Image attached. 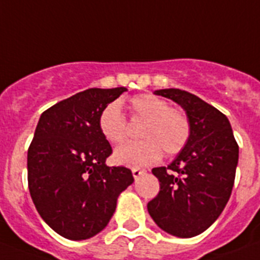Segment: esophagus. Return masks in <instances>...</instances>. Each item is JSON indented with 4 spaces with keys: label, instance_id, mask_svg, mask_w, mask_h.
<instances>
[{
    "label": "esophagus",
    "instance_id": "34e87169",
    "mask_svg": "<svg viewBox=\"0 0 260 260\" xmlns=\"http://www.w3.org/2000/svg\"><path fill=\"white\" fill-rule=\"evenodd\" d=\"M132 174H133V178H135V179H139V178L141 177L143 174H145V170H143V169L135 168V169H132Z\"/></svg>",
    "mask_w": 260,
    "mask_h": 260
}]
</instances>
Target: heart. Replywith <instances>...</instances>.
<instances>
[{"label":"heart","mask_w":260,"mask_h":260,"mask_svg":"<svg viewBox=\"0 0 260 260\" xmlns=\"http://www.w3.org/2000/svg\"><path fill=\"white\" fill-rule=\"evenodd\" d=\"M132 121H144L139 143L125 144L116 149V164L141 168L157 162L162 155L178 154L187 145L191 123L183 110L170 107L165 99L153 94H140L129 101ZM99 131L112 145L124 143L128 136V123L119 103L106 106L99 115Z\"/></svg>","instance_id":"heart-1"}]
</instances>
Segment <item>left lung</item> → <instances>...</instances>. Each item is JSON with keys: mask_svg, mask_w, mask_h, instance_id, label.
<instances>
[{"mask_svg": "<svg viewBox=\"0 0 260 260\" xmlns=\"http://www.w3.org/2000/svg\"><path fill=\"white\" fill-rule=\"evenodd\" d=\"M186 111L188 143L168 168H154L159 192L148 203L155 224L171 236L191 238L217 220L233 189L238 144L228 117L199 96L179 89L155 90Z\"/></svg>", "mask_w": 260, "mask_h": 260, "instance_id": "obj_1", "label": "left lung"}]
</instances>
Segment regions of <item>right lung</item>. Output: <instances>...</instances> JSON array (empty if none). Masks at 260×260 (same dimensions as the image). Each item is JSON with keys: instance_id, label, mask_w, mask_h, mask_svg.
I'll return each instance as SVG.
<instances>
[{"instance_id": "obj_1", "label": "right lung", "mask_w": 260, "mask_h": 260, "mask_svg": "<svg viewBox=\"0 0 260 260\" xmlns=\"http://www.w3.org/2000/svg\"><path fill=\"white\" fill-rule=\"evenodd\" d=\"M125 87L87 89L43 112L27 153L28 189L48 226L72 241L102 232L132 171L110 168L112 148L99 131V115Z\"/></svg>"}]
</instances>
